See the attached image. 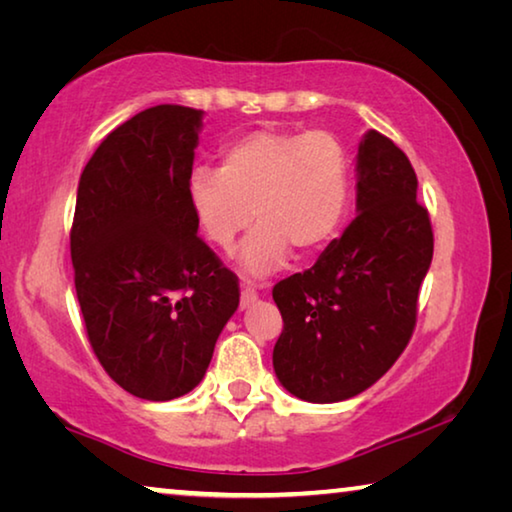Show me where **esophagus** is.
<instances>
[{"label":"esophagus","instance_id":"1","mask_svg":"<svg viewBox=\"0 0 512 512\" xmlns=\"http://www.w3.org/2000/svg\"><path fill=\"white\" fill-rule=\"evenodd\" d=\"M257 298L259 296H257V291H255L253 284H241V300H239L241 309H248L250 305H255Z\"/></svg>","mask_w":512,"mask_h":512}]
</instances>
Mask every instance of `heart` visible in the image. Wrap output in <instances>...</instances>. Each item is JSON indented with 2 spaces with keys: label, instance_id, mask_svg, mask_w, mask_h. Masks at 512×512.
<instances>
[{
  "label": "heart",
  "instance_id": "b5f03b06",
  "mask_svg": "<svg viewBox=\"0 0 512 512\" xmlns=\"http://www.w3.org/2000/svg\"><path fill=\"white\" fill-rule=\"evenodd\" d=\"M198 230L230 250L250 221L241 248L248 275L275 273L291 248L311 255L336 237L350 205V158L327 131H255L225 146L219 169L196 167L185 185Z\"/></svg>",
  "mask_w": 512,
  "mask_h": 512
}]
</instances>
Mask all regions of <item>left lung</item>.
I'll list each match as a JSON object with an SVG mask.
<instances>
[{"instance_id": "1", "label": "left lung", "mask_w": 512, "mask_h": 512, "mask_svg": "<svg viewBox=\"0 0 512 512\" xmlns=\"http://www.w3.org/2000/svg\"><path fill=\"white\" fill-rule=\"evenodd\" d=\"M402 149L368 131L357 153V216L316 264L273 287L284 329L273 348L280 384L305 402L350 400L409 343L433 257L427 207Z\"/></svg>"}]
</instances>
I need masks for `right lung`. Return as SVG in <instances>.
<instances>
[{"label": "right lung", "mask_w": 512, "mask_h": 512, "mask_svg": "<svg viewBox=\"0 0 512 512\" xmlns=\"http://www.w3.org/2000/svg\"><path fill=\"white\" fill-rule=\"evenodd\" d=\"M203 110L137 112L85 164L69 235L74 284L103 370L135 397L192 391L239 307L237 275L198 237L185 185Z\"/></svg>", "instance_id": "obj_1"}]
</instances>
